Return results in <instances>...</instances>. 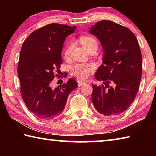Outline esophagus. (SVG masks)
<instances>
[{
	"instance_id": "1",
	"label": "esophagus",
	"mask_w": 156,
	"mask_h": 156,
	"mask_svg": "<svg viewBox=\"0 0 156 156\" xmlns=\"http://www.w3.org/2000/svg\"><path fill=\"white\" fill-rule=\"evenodd\" d=\"M78 87H81V86L84 85V84H86L87 83L86 82H83L81 80H78Z\"/></svg>"
}]
</instances>
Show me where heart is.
Listing matches in <instances>:
<instances>
[{
	"label": "heart",
	"instance_id": "1",
	"mask_svg": "<svg viewBox=\"0 0 156 156\" xmlns=\"http://www.w3.org/2000/svg\"><path fill=\"white\" fill-rule=\"evenodd\" d=\"M80 43L87 51H90L91 49L97 50L98 47V43L96 38L91 36H81L80 39ZM73 47V44L71 43L68 44L65 50L64 55L66 58H69L70 56L71 51H72ZM94 69V67L93 65H83V64H76L72 66V73L73 76H76L77 78L80 79H84L90 75V73L93 72Z\"/></svg>",
	"mask_w": 156,
	"mask_h": 156
}]
</instances>
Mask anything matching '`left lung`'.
Returning a JSON list of instances; mask_svg holds the SVG:
<instances>
[{"instance_id":"obj_1","label":"left lung","mask_w":156,"mask_h":156,"mask_svg":"<svg viewBox=\"0 0 156 156\" xmlns=\"http://www.w3.org/2000/svg\"><path fill=\"white\" fill-rule=\"evenodd\" d=\"M89 32L97 37L104 51L102 64L95 78L104 85L92 84L91 101L104 116L120 115L130 107L142 77V54L136 36L127 27L101 20Z\"/></svg>"}]
</instances>
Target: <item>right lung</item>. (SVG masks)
<instances>
[{
    "mask_svg": "<svg viewBox=\"0 0 156 156\" xmlns=\"http://www.w3.org/2000/svg\"><path fill=\"white\" fill-rule=\"evenodd\" d=\"M76 29L51 23L33 31L23 44L18 65L21 96L28 109L41 119L59 116L69 95L78 87L72 78L58 87H51L54 72H58L62 62L63 43Z\"/></svg>",
    "mask_w": 156,
    "mask_h": 156,
    "instance_id": "1",
    "label": "right lung"
}]
</instances>
